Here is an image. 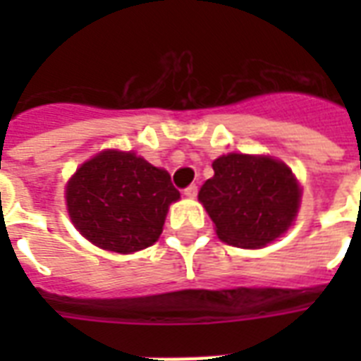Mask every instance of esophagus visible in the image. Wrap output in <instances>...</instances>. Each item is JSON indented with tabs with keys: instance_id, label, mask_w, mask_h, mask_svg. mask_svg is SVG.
I'll list each match as a JSON object with an SVG mask.
<instances>
[{
	"instance_id": "1",
	"label": "esophagus",
	"mask_w": 361,
	"mask_h": 361,
	"mask_svg": "<svg viewBox=\"0 0 361 361\" xmlns=\"http://www.w3.org/2000/svg\"><path fill=\"white\" fill-rule=\"evenodd\" d=\"M197 192H198V187L197 185H189L183 189V195H185L187 198H195L197 197Z\"/></svg>"
}]
</instances>
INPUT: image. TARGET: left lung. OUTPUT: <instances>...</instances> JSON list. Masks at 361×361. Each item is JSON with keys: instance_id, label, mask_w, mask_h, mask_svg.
<instances>
[{"instance_id": "left-lung-1", "label": "left lung", "mask_w": 361, "mask_h": 361, "mask_svg": "<svg viewBox=\"0 0 361 361\" xmlns=\"http://www.w3.org/2000/svg\"><path fill=\"white\" fill-rule=\"evenodd\" d=\"M214 172L198 198L225 243L255 249L290 226L300 187L286 164L271 157L228 153L215 159Z\"/></svg>"}]
</instances>
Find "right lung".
Here are the masks:
<instances>
[{
	"label": "right lung",
	"mask_w": 361,
	"mask_h": 361,
	"mask_svg": "<svg viewBox=\"0 0 361 361\" xmlns=\"http://www.w3.org/2000/svg\"><path fill=\"white\" fill-rule=\"evenodd\" d=\"M65 197L82 236L125 255L159 240L169 206L180 191L166 170L146 159L130 152H103L76 170Z\"/></svg>",
	"instance_id": "add662e5"
}]
</instances>
